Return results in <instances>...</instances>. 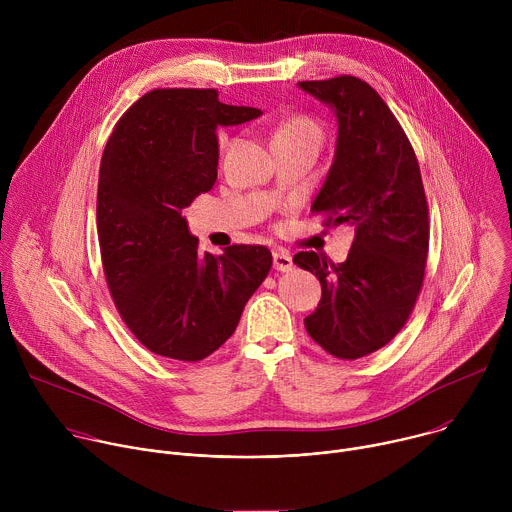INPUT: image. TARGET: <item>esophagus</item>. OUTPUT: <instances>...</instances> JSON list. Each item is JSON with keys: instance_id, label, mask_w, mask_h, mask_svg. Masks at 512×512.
Instances as JSON below:
<instances>
[{"instance_id": "1", "label": "esophagus", "mask_w": 512, "mask_h": 512, "mask_svg": "<svg viewBox=\"0 0 512 512\" xmlns=\"http://www.w3.org/2000/svg\"><path fill=\"white\" fill-rule=\"evenodd\" d=\"M273 267L277 271H291V267H294V261H291V257L283 251H273Z\"/></svg>"}]
</instances>
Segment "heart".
Returning <instances> with one entry per match:
<instances>
[{
	"label": "heart",
	"mask_w": 512,
	"mask_h": 512,
	"mask_svg": "<svg viewBox=\"0 0 512 512\" xmlns=\"http://www.w3.org/2000/svg\"><path fill=\"white\" fill-rule=\"evenodd\" d=\"M283 139H289V141H308V143H314L316 148H320L322 143V131L320 127L308 119V117H289L287 121H283L275 133H273V141H283Z\"/></svg>",
	"instance_id": "b5f03b06"
}]
</instances>
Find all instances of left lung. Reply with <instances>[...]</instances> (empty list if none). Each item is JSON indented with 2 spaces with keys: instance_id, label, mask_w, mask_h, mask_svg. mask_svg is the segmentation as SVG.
Segmentation results:
<instances>
[{
  "instance_id": "1",
  "label": "left lung",
  "mask_w": 512,
  "mask_h": 512,
  "mask_svg": "<svg viewBox=\"0 0 512 512\" xmlns=\"http://www.w3.org/2000/svg\"><path fill=\"white\" fill-rule=\"evenodd\" d=\"M298 87L330 107L338 123L334 160L312 210L354 229L338 265L314 251L294 257L322 285L304 324L326 352L354 360L383 348L419 296L429 245L423 182L405 131L371 85L336 77Z\"/></svg>"
}]
</instances>
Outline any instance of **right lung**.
<instances>
[{
  "label": "right lung",
  "instance_id": "add662e5",
  "mask_svg": "<svg viewBox=\"0 0 512 512\" xmlns=\"http://www.w3.org/2000/svg\"><path fill=\"white\" fill-rule=\"evenodd\" d=\"M214 89L143 95L115 125L99 170L97 233L115 306L156 354L196 362L235 332L271 269L261 245L198 251L182 210L216 182L218 127L261 117Z\"/></svg>",
  "mask_w": 512,
  "mask_h": 512
}]
</instances>
